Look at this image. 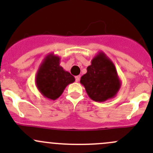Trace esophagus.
Masks as SVG:
<instances>
[{
  "instance_id": "obj_1",
  "label": "esophagus",
  "mask_w": 153,
  "mask_h": 153,
  "mask_svg": "<svg viewBox=\"0 0 153 153\" xmlns=\"http://www.w3.org/2000/svg\"><path fill=\"white\" fill-rule=\"evenodd\" d=\"M80 78H81V76H80V75H77V76H75V81H76L77 82H78V81H80Z\"/></svg>"
}]
</instances>
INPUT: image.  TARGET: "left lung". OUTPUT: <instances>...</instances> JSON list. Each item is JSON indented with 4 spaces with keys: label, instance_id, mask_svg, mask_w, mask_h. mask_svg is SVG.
<instances>
[{
    "label": "left lung",
    "instance_id": "obj_1",
    "mask_svg": "<svg viewBox=\"0 0 153 153\" xmlns=\"http://www.w3.org/2000/svg\"><path fill=\"white\" fill-rule=\"evenodd\" d=\"M86 69L87 72L81 77L80 82L91 99L104 102L117 95L121 81L113 62L104 52H98Z\"/></svg>",
    "mask_w": 153,
    "mask_h": 153
}]
</instances>
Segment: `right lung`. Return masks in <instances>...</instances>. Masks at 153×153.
Returning <instances> with one entry per match:
<instances>
[{
  "label": "right lung",
  "instance_id": "obj_1",
  "mask_svg": "<svg viewBox=\"0 0 153 153\" xmlns=\"http://www.w3.org/2000/svg\"><path fill=\"white\" fill-rule=\"evenodd\" d=\"M60 57L50 53L44 58L35 77V84L45 98L56 100L67 85L75 81L69 72L60 66Z\"/></svg>",
  "mask_w": 153,
  "mask_h": 153
}]
</instances>
